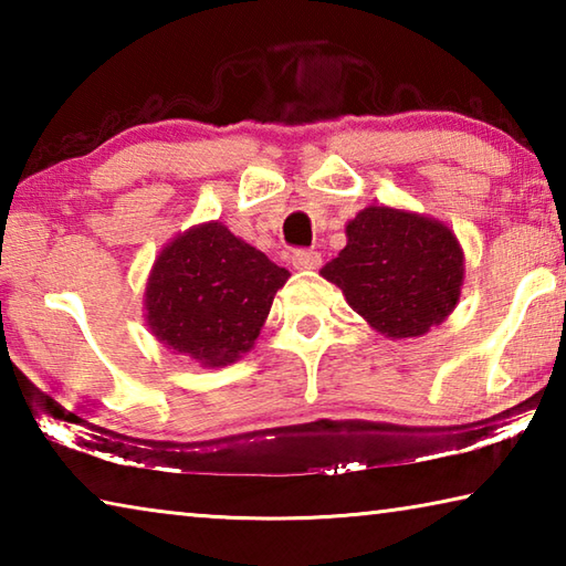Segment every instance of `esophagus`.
<instances>
[{"instance_id": "obj_1", "label": "esophagus", "mask_w": 566, "mask_h": 566, "mask_svg": "<svg viewBox=\"0 0 566 566\" xmlns=\"http://www.w3.org/2000/svg\"><path fill=\"white\" fill-rule=\"evenodd\" d=\"M294 270H317L322 264V254L314 252V249H296L292 254Z\"/></svg>"}]
</instances>
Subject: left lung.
Here are the masks:
<instances>
[{"mask_svg": "<svg viewBox=\"0 0 566 566\" xmlns=\"http://www.w3.org/2000/svg\"><path fill=\"white\" fill-rule=\"evenodd\" d=\"M322 276L377 332L421 337L457 306L464 254L452 229L432 217L367 207L347 224V247Z\"/></svg>", "mask_w": 566, "mask_h": 566, "instance_id": "left-lung-1", "label": "left lung"}]
</instances>
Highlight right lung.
Wrapping results in <instances>:
<instances>
[{"label":"right lung","instance_id":"right-lung-1","mask_svg":"<svg viewBox=\"0 0 566 566\" xmlns=\"http://www.w3.org/2000/svg\"><path fill=\"white\" fill-rule=\"evenodd\" d=\"M284 266L234 237L222 222L191 227L151 266L145 310L155 337L202 367H224L252 349Z\"/></svg>","mask_w":566,"mask_h":566}]
</instances>
